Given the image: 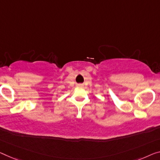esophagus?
I'll return each instance as SVG.
<instances>
[{
	"label": "esophagus",
	"mask_w": 160,
	"mask_h": 160,
	"mask_svg": "<svg viewBox=\"0 0 160 160\" xmlns=\"http://www.w3.org/2000/svg\"><path fill=\"white\" fill-rule=\"evenodd\" d=\"M78 86H81V84H79V85H78Z\"/></svg>",
	"instance_id": "esophagus-1"
}]
</instances>
